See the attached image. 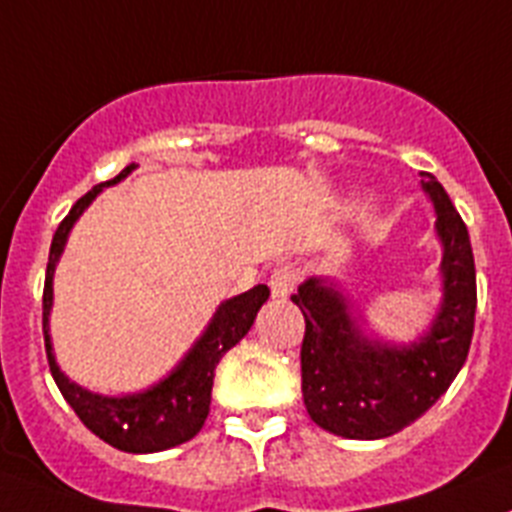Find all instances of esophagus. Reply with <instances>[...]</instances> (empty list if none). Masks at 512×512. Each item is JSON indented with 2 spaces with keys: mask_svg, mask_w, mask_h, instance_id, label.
<instances>
[{
  "mask_svg": "<svg viewBox=\"0 0 512 512\" xmlns=\"http://www.w3.org/2000/svg\"><path fill=\"white\" fill-rule=\"evenodd\" d=\"M298 285V272L292 266H277L269 277V290H272V298L285 300L290 298V292Z\"/></svg>",
  "mask_w": 512,
  "mask_h": 512,
  "instance_id": "1",
  "label": "esophagus"
}]
</instances>
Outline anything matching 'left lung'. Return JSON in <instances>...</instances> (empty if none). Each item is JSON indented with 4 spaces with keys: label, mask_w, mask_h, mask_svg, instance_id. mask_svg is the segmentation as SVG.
Returning <instances> with one entry per match:
<instances>
[{
    "label": "left lung",
    "mask_w": 512,
    "mask_h": 512,
    "mask_svg": "<svg viewBox=\"0 0 512 512\" xmlns=\"http://www.w3.org/2000/svg\"><path fill=\"white\" fill-rule=\"evenodd\" d=\"M443 246L435 318L414 342L375 336L336 279L308 277L292 295L303 310V401L310 419L349 440H381L412 425L464 368L474 334L476 272L469 230L445 189L427 173Z\"/></svg>",
    "instance_id": "obj_1"
}]
</instances>
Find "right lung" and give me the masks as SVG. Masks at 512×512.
I'll use <instances>...</instances> for the list:
<instances>
[{
    "label": "right lung",
    "mask_w": 512,
    "mask_h": 512,
    "mask_svg": "<svg viewBox=\"0 0 512 512\" xmlns=\"http://www.w3.org/2000/svg\"><path fill=\"white\" fill-rule=\"evenodd\" d=\"M134 168H137L134 163L126 165L113 181L93 186L56 227L51 251H48L46 285H43V339H46L51 375H54L61 396L67 399L74 414L82 419V425L119 451L157 453L186 443L202 430L204 419L209 414V401H212L214 368L227 349H233L251 331L256 313L269 300V287L256 285L243 295L222 300L214 310L212 321L207 323V329L194 342V347L181 357V362L165 378H160L144 391L124 393V396H103V393L87 391V388L69 381L56 365L54 344H51V334H48V316L54 308L56 264L64 253V246H67L74 222L80 220L82 212L95 202L100 191L124 181Z\"/></svg>",
    "instance_id": "add662e5"
}]
</instances>
